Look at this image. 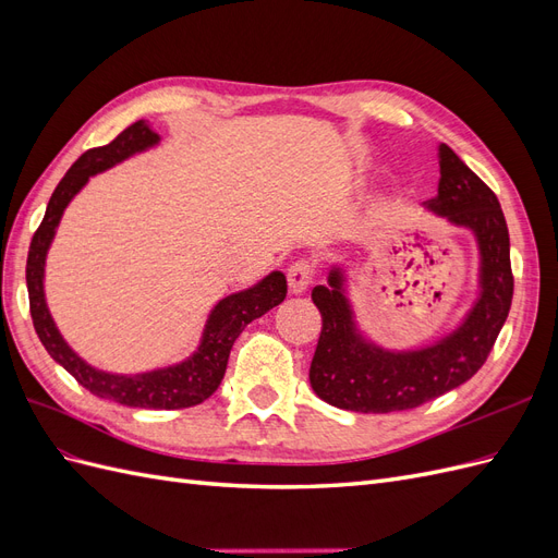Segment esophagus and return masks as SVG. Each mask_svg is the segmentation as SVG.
Wrapping results in <instances>:
<instances>
[{
    "label": "esophagus",
    "instance_id": "1",
    "mask_svg": "<svg viewBox=\"0 0 558 558\" xmlns=\"http://www.w3.org/2000/svg\"><path fill=\"white\" fill-rule=\"evenodd\" d=\"M314 279V265L305 258L295 260L291 267H289V289L291 293H305L310 289V283Z\"/></svg>",
    "mask_w": 558,
    "mask_h": 558
}]
</instances>
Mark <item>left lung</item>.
I'll use <instances>...</instances> for the list:
<instances>
[{"mask_svg": "<svg viewBox=\"0 0 558 558\" xmlns=\"http://www.w3.org/2000/svg\"><path fill=\"white\" fill-rule=\"evenodd\" d=\"M426 207L475 232L482 256V293L475 307L437 344L388 351L363 340L353 324L342 269L332 267L328 286L312 291L324 326L310 367L314 393L332 408L363 414L414 410L468 381L496 344L514 293L510 234L496 193L440 144V183Z\"/></svg>", "mask_w": 558, "mask_h": 558, "instance_id": "left-lung-1", "label": "left lung"}]
</instances>
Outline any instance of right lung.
Masks as SVG:
<instances>
[{
	"label": "right lung",
	"mask_w": 558,
	"mask_h": 558,
	"mask_svg": "<svg viewBox=\"0 0 558 558\" xmlns=\"http://www.w3.org/2000/svg\"><path fill=\"white\" fill-rule=\"evenodd\" d=\"M158 140L160 137L154 130L144 121H137L118 134L111 144L86 150V154L70 167V172L62 177L58 189L50 195L44 221L37 228L35 238H32L25 277L32 324H35L41 344L50 353V359L60 363L83 388H88L97 398L121 402L125 408L183 410L205 402L216 391L226 375L230 349L240 337V332L253 318L263 316L265 312L277 307L279 302H283L289 286H286V277L281 272L267 275L260 283L253 286V289L232 293L218 302L207 318L202 342L189 361L142 375L102 373V369H95L93 365L78 359L70 349V344L62 340L53 318H50L44 298L46 253L50 242H53V234L64 207L70 205L72 197L88 183L93 174L109 170L116 162L158 144Z\"/></svg>",
	"instance_id": "right-lung-1"
}]
</instances>
